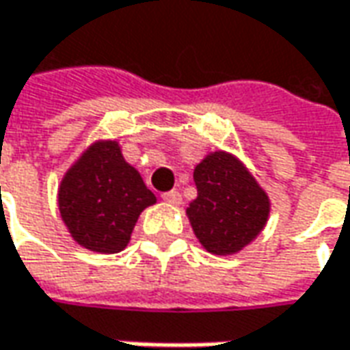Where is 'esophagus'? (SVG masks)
<instances>
[{
	"mask_svg": "<svg viewBox=\"0 0 350 350\" xmlns=\"http://www.w3.org/2000/svg\"><path fill=\"white\" fill-rule=\"evenodd\" d=\"M163 200L167 204H171V206H179V204L183 202V196H180L179 191H170L163 194Z\"/></svg>",
	"mask_w": 350,
	"mask_h": 350,
	"instance_id": "34e87169",
	"label": "esophagus"
}]
</instances>
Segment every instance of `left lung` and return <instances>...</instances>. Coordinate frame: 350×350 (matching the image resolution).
<instances>
[{"label": "left lung", "instance_id": "8db88e82", "mask_svg": "<svg viewBox=\"0 0 350 350\" xmlns=\"http://www.w3.org/2000/svg\"><path fill=\"white\" fill-rule=\"evenodd\" d=\"M194 183L198 196L189 204L187 215L208 252L237 254L264 231L271 210L268 192L237 156L210 152L194 167Z\"/></svg>", "mask_w": 350, "mask_h": 350}]
</instances>
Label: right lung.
<instances>
[{
	"instance_id": "1",
	"label": "right lung",
	"mask_w": 350,
	"mask_h": 350,
	"mask_svg": "<svg viewBox=\"0 0 350 350\" xmlns=\"http://www.w3.org/2000/svg\"><path fill=\"white\" fill-rule=\"evenodd\" d=\"M156 204L154 192L117 140H96L65 171L57 206L72 241L100 254H117L129 241L138 215Z\"/></svg>"
}]
</instances>
